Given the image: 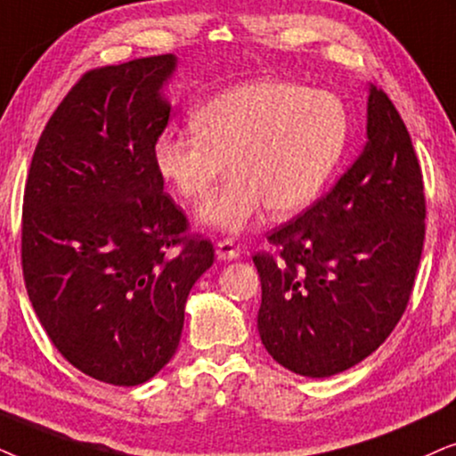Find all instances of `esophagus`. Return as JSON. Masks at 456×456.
I'll use <instances>...</instances> for the list:
<instances>
[{
  "mask_svg": "<svg viewBox=\"0 0 456 456\" xmlns=\"http://www.w3.org/2000/svg\"><path fill=\"white\" fill-rule=\"evenodd\" d=\"M240 246L232 238H224L216 244V256L221 260H233L240 256Z\"/></svg>",
  "mask_w": 456,
  "mask_h": 456,
  "instance_id": "34e87169",
  "label": "esophagus"
}]
</instances>
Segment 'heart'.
<instances>
[{"label": "heart", "mask_w": 456, "mask_h": 456, "mask_svg": "<svg viewBox=\"0 0 456 456\" xmlns=\"http://www.w3.org/2000/svg\"><path fill=\"white\" fill-rule=\"evenodd\" d=\"M198 133L165 131L154 165L181 198L202 200L229 171L235 177L202 206L206 224L241 232L265 206L277 216L305 210L325 190L348 142L350 118L336 94L298 83L232 87L193 117Z\"/></svg>", "instance_id": "b5f03b06"}]
</instances>
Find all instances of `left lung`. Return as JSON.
Listing matches in <instances>:
<instances>
[{
    "mask_svg": "<svg viewBox=\"0 0 456 456\" xmlns=\"http://www.w3.org/2000/svg\"><path fill=\"white\" fill-rule=\"evenodd\" d=\"M426 240V193L411 135L371 87L367 142L336 185L256 252L258 333L289 371L330 378L386 342L409 305Z\"/></svg>",
    "mask_w": 456,
    "mask_h": 456,
    "instance_id": "obj_1",
    "label": "left lung"
}]
</instances>
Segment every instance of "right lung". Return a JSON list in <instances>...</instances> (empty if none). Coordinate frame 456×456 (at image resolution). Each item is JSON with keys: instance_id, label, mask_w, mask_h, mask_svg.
I'll list each match as a JSON object with an SVG mask.
<instances>
[{"instance_id": "add662e5", "label": "right lung", "mask_w": 456, "mask_h": 456, "mask_svg": "<svg viewBox=\"0 0 456 456\" xmlns=\"http://www.w3.org/2000/svg\"><path fill=\"white\" fill-rule=\"evenodd\" d=\"M175 64L162 53L85 72L47 120L24 185L30 305L72 367L112 386L143 384L173 359L190 289L215 263L154 165Z\"/></svg>"}]
</instances>
